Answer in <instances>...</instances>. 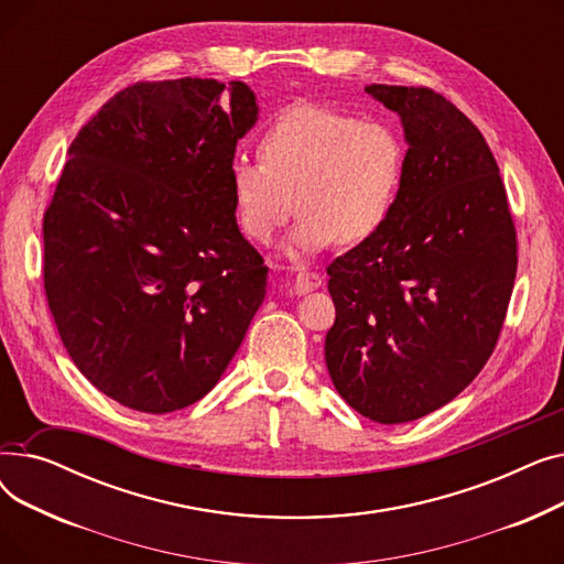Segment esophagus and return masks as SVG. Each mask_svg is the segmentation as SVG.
Listing matches in <instances>:
<instances>
[{
    "mask_svg": "<svg viewBox=\"0 0 564 564\" xmlns=\"http://www.w3.org/2000/svg\"><path fill=\"white\" fill-rule=\"evenodd\" d=\"M322 283H324V279H322L319 272L304 270V272L297 274V279H294V290H297L300 294H306L311 290H317Z\"/></svg>",
    "mask_w": 564,
    "mask_h": 564,
    "instance_id": "34e87169",
    "label": "esophagus"
}]
</instances>
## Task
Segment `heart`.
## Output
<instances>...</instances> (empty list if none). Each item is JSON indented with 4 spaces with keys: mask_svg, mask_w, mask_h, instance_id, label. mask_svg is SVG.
I'll return each instance as SVG.
<instances>
[{
    "mask_svg": "<svg viewBox=\"0 0 564 564\" xmlns=\"http://www.w3.org/2000/svg\"><path fill=\"white\" fill-rule=\"evenodd\" d=\"M260 162L230 164L237 224L258 245H270L290 219L294 251L361 245L395 213L406 169L400 132L375 118L297 102L258 137ZM295 200H291V194Z\"/></svg>",
    "mask_w": 564,
    "mask_h": 564,
    "instance_id": "obj_1",
    "label": "heart"
}]
</instances>
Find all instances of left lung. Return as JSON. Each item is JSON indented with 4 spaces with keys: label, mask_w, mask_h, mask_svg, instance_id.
<instances>
[{
    "label": "left lung",
    "mask_w": 564,
    "mask_h": 564,
    "mask_svg": "<svg viewBox=\"0 0 564 564\" xmlns=\"http://www.w3.org/2000/svg\"><path fill=\"white\" fill-rule=\"evenodd\" d=\"M406 134L395 213L329 267L324 359L361 416L409 423L457 398L496 349L517 276V230L482 132L427 86L368 84Z\"/></svg>",
    "instance_id": "left-lung-1"
}]
</instances>
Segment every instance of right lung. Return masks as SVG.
Here are the masks:
<instances>
[{
  "label": "right lung",
  "instance_id": "obj_1",
  "mask_svg": "<svg viewBox=\"0 0 564 564\" xmlns=\"http://www.w3.org/2000/svg\"><path fill=\"white\" fill-rule=\"evenodd\" d=\"M242 82H137L70 143L43 217V285L77 370L123 406L213 391L264 300L230 164L256 123Z\"/></svg>",
  "mask_w": 564,
  "mask_h": 564
}]
</instances>
